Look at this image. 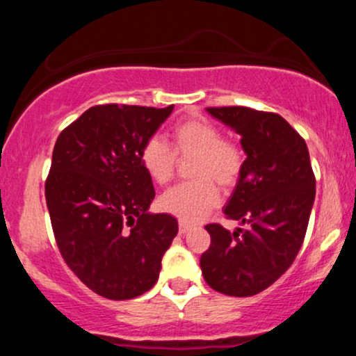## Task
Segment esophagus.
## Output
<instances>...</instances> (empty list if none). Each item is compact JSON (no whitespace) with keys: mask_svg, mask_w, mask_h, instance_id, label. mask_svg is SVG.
Returning <instances> with one entry per match:
<instances>
[{"mask_svg":"<svg viewBox=\"0 0 356 356\" xmlns=\"http://www.w3.org/2000/svg\"><path fill=\"white\" fill-rule=\"evenodd\" d=\"M189 229H191V226L189 224H186V222H179V232H181V234H186V232H189Z\"/></svg>","mask_w":356,"mask_h":356,"instance_id":"1","label":"esophagus"}]
</instances>
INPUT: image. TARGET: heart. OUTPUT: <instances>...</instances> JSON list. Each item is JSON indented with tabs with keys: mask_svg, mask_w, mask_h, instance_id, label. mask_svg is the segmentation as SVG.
<instances>
[{
	"mask_svg": "<svg viewBox=\"0 0 356 356\" xmlns=\"http://www.w3.org/2000/svg\"><path fill=\"white\" fill-rule=\"evenodd\" d=\"M170 136L174 151L165 140L154 136L144 142L138 159L154 182L165 184L174 175L175 154L194 157L191 175L195 181L177 184L165 191L159 199V206L182 222L195 224L219 204V191L211 181L220 187L234 186L243 170L244 157L238 145L224 140L218 127L199 118L177 124Z\"/></svg>",
	"mask_w": 356,
	"mask_h": 356,
	"instance_id": "1",
	"label": "heart"
}]
</instances>
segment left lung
<instances>
[{"instance_id": "obj_1", "label": "left lung", "mask_w": 356, "mask_h": 356, "mask_svg": "<svg viewBox=\"0 0 356 356\" xmlns=\"http://www.w3.org/2000/svg\"><path fill=\"white\" fill-rule=\"evenodd\" d=\"M207 112L241 136L246 161L224 207L249 224L234 232L207 224L211 246L201 256L206 283L227 296H252L293 264L305 241L316 181L303 137L277 113L248 107Z\"/></svg>"}]
</instances>
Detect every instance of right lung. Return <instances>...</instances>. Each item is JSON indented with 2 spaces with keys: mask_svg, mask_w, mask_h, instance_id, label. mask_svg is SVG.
Returning <instances> with one entry per match:
<instances>
[{
  "mask_svg": "<svg viewBox=\"0 0 356 356\" xmlns=\"http://www.w3.org/2000/svg\"><path fill=\"white\" fill-rule=\"evenodd\" d=\"M172 110L97 105L56 138L44 184L53 234L68 268L108 300L149 291L177 236L174 216L149 212L155 191L138 159Z\"/></svg>",
  "mask_w": 356,
  "mask_h": 356,
  "instance_id": "add662e5",
  "label": "right lung"
}]
</instances>
